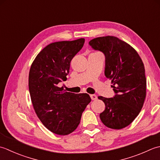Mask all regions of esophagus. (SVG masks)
Wrapping results in <instances>:
<instances>
[{
    "label": "esophagus",
    "instance_id": "34e87169",
    "mask_svg": "<svg viewBox=\"0 0 160 160\" xmlns=\"http://www.w3.org/2000/svg\"><path fill=\"white\" fill-rule=\"evenodd\" d=\"M90 97L92 100H96L97 99V97L96 94H90Z\"/></svg>",
    "mask_w": 160,
    "mask_h": 160
}]
</instances>
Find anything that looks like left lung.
Wrapping results in <instances>:
<instances>
[{
  "mask_svg": "<svg viewBox=\"0 0 160 160\" xmlns=\"http://www.w3.org/2000/svg\"><path fill=\"white\" fill-rule=\"evenodd\" d=\"M89 44L105 54V75L111 80L116 93L112 98L98 97L106 106L100 119L108 128H125L134 121L144 103L146 79L143 61L131 45L112 36L93 38Z\"/></svg>",
  "mask_w": 160,
  "mask_h": 160,
  "instance_id": "1",
  "label": "left lung"
}]
</instances>
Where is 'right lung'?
I'll return each mask as SVG.
<instances>
[{
	"instance_id": "1",
	"label": "right lung",
	"mask_w": 160,
	"mask_h": 160,
	"mask_svg": "<svg viewBox=\"0 0 160 160\" xmlns=\"http://www.w3.org/2000/svg\"><path fill=\"white\" fill-rule=\"evenodd\" d=\"M85 39L52 43L32 62L29 90L34 111L42 123L53 133L66 135L79 126L82 112L91 102L88 94L65 92L58 87L66 81L70 61L83 46Z\"/></svg>"
}]
</instances>
